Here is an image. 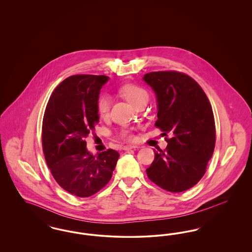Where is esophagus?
<instances>
[{"label":"esophagus","mask_w":252,"mask_h":252,"mask_svg":"<svg viewBox=\"0 0 252 252\" xmlns=\"http://www.w3.org/2000/svg\"><path fill=\"white\" fill-rule=\"evenodd\" d=\"M136 147H137L136 145H128V144H127V145H124V146H123V149H124V150H129V149H134V148H136Z\"/></svg>","instance_id":"esophagus-1"}]
</instances>
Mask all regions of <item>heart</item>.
I'll use <instances>...</instances> for the list:
<instances>
[{
  "label": "heart",
  "instance_id": "heart-1",
  "mask_svg": "<svg viewBox=\"0 0 252 252\" xmlns=\"http://www.w3.org/2000/svg\"><path fill=\"white\" fill-rule=\"evenodd\" d=\"M121 93L123 95L125 96L132 105L135 107L139 103L143 101H148V94L147 92L136 85H126L121 89ZM112 103L111 96L108 94H102L98 96L97 102H96V107H97V111L101 116H107L110 110ZM121 135L126 138V139H132L133 136L130 135V133L127 130H123Z\"/></svg>",
  "mask_w": 252,
  "mask_h": 252
}]
</instances>
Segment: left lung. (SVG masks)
I'll use <instances>...</instances> for the list:
<instances>
[{
    "label": "left lung",
    "instance_id": "obj_1",
    "mask_svg": "<svg viewBox=\"0 0 252 252\" xmlns=\"http://www.w3.org/2000/svg\"><path fill=\"white\" fill-rule=\"evenodd\" d=\"M143 79L156 94L155 126L163 136L171 135L165 150H154L147 177L168 192L186 191L202 179L215 150L212 106L202 88L185 73L152 72Z\"/></svg>",
    "mask_w": 252,
    "mask_h": 252
}]
</instances>
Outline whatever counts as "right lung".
Here are the masks:
<instances>
[{
	"mask_svg": "<svg viewBox=\"0 0 252 252\" xmlns=\"http://www.w3.org/2000/svg\"><path fill=\"white\" fill-rule=\"evenodd\" d=\"M106 75L76 74L53 92L42 122V147L46 163L65 191L88 197L112 177L119 153L108 149L97 156L87 149V138L99 122L96 102Z\"/></svg>",
	"mask_w": 252,
	"mask_h": 252,
	"instance_id": "1",
	"label": "right lung"
}]
</instances>
